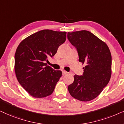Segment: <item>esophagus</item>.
Here are the masks:
<instances>
[{
	"instance_id": "esophagus-1",
	"label": "esophagus",
	"mask_w": 124,
	"mask_h": 124,
	"mask_svg": "<svg viewBox=\"0 0 124 124\" xmlns=\"http://www.w3.org/2000/svg\"><path fill=\"white\" fill-rule=\"evenodd\" d=\"M67 73H68V72H66V71H62V75H66V74H67Z\"/></svg>"
}]
</instances>
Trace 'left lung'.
<instances>
[{"instance_id":"obj_1","label":"left lung","mask_w":124,"mask_h":124,"mask_svg":"<svg viewBox=\"0 0 124 124\" xmlns=\"http://www.w3.org/2000/svg\"><path fill=\"white\" fill-rule=\"evenodd\" d=\"M67 39L77 49L79 61L85 64L82 75H74L69 85L73 98L88 101L96 98L111 77L112 56L107 44L92 33L80 31L67 33Z\"/></svg>"}]
</instances>
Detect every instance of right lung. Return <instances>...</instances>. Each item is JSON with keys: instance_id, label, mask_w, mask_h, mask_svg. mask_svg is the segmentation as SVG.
Masks as SVG:
<instances>
[{"instance_id": "add662e5", "label": "right lung", "mask_w": 124, "mask_h": 124, "mask_svg": "<svg viewBox=\"0 0 124 124\" xmlns=\"http://www.w3.org/2000/svg\"><path fill=\"white\" fill-rule=\"evenodd\" d=\"M66 32L49 29L32 34L21 42L15 54V71L21 86L32 96L41 98L50 95L62 76V71L47 66L65 42Z\"/></svg>"}]
</instances>
